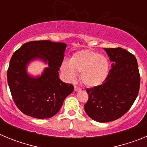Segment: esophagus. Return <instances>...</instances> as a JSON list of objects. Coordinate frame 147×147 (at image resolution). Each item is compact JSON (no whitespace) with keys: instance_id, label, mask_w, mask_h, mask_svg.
<instances>
[{"instance_id":"34e87169","label":"esophagus","mask_w":147,"mask_h":147,"mask_svg":"<svg viewBox=\"0 0 147 147\" xmlns=\"http://www.w3.org/2000/svg\"><path fill=\"white\" fill-rule=\"evenodd\" d=\"M80 90H81V88H79V87L77 86H74V90L75 91H80Z\"/></svg>"}]
</instances>
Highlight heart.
Listing matches in <instances>:
<instances>
[{
  "instance_id": "b5f03b06",
  "label": "heart",
  "mask_w": 147,
  "mask_h": 147,
  "mask_svg": "<svg viewBox=\"0 0 147 147\" xmlns=\"http://www.w3.org/2000/svg\"><path fill=\"white\" fill-rule=\"evenodd\" d=\"M109 61L106 57L90 50H81L71 56L69 61L61 65V71L68 82L76 80L80 74V80L87 87L101 85L109 72Z\"/></svg>"
}]
</instances>
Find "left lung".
<instances>
[{
    "instance_id": "8db88e82",
    "label": "left lung",
    "mask_w": 147,
    "mask_h": 147,
    "mask_svg": "<svg viewBox=\"0 0 147 147\" xmlns=\"http://www.w3.org/2000/svg\"><path fill=\"white\" fill-rule=\"evenodd\" d=\"M113 62L103 84L86 90L89 98L85 110L90 119L109 122L121 117L138 94L140 74L137 59L121 48L104 49Z\"/></svg>"
}]
</instances>
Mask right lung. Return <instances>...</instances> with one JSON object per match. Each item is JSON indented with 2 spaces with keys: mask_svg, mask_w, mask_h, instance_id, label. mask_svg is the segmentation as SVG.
<instances>
[{
  "mask_svg": "<svg viewBox=\"0 0 147 147\" xmlns=\"http://www.w3.org/2000/svg\"><path fill=\"white\" fill-rule=\"evenodd\" d=\"M66 46L64 42L50 40L32 41L13 54L7 71L8 85L15 105L24 114L40 119L52 117L73 92L74 86L59 77ZM36 59L48 67L41 75L34 77L28 74L27 67Z\"/></svg>",
  "mask_w": 147,
  "mask_h": 147,
  "instance_id": "right-lung-1",
  "label": "right lung"
}]
</instances>
